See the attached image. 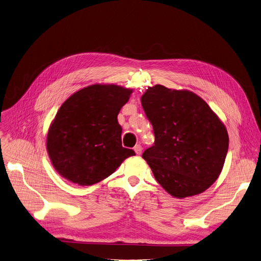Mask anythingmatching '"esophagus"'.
I'll list each match as a JSON object with an SVG mask.
<instances>
[{"label":"esophagus","mask_w":261,"mask_h":261,"mask_svg":"<svg viewBox=\"0 0 261 261\" xmlns=\"http://www.w3.org/2000/svg\"><path fill=\"white\" fill-rule=\"evenodd\" d=\"M134 151H135V153L137 154H141L142 153V150H143V148H142V146L139 144V145H135L134 146Z\"/></svg>","instance_id":"esophagus-1"}]
</instances>
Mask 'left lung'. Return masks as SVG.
Segmentation results:
<instances>
[{"label": "left lung", "instance_id": "1", "mask_svg": "<svg viewBox=\"0 0 261 261\" xmlns=\"http://www.w3.org/2000/svg\"><path fill=\"white\" fill-rule=\"evenodd\" d=\"M154 143L142 156L161 187L177 198L206 191L222 172L228 151L223 122L200 97L163 85L142 96Z\"/></svg>", "mask_w": 261, "mask_h": 261}]
</instances>
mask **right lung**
I'll list each match as a JSON object with an SVG mask.
<instances>
[{"label":"right lung","mask_w":261,"mask_h":261,"mask_svg":"<svg viewBox=\"0 0 261 261\" xmlns=\"http://www.w3.org/2000/svg\"><path fill=\"white\" fill-rule=\"evenodd\" d=\"M131 93L117 85L96 84L65 101L47 137V150L60 175L79 186H93L135 154L122 147L117 120Z\"/></svg>","instance_id":"add662e5"}]
</instances>
